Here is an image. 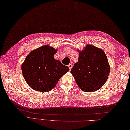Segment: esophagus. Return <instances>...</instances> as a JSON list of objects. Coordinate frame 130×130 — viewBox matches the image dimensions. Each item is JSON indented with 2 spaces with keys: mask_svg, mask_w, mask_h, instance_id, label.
<instances>
[{
  "mask_svg": "<svg viewBox=\"0 0 130 130\" xmlns=\"http://www.w3.org/2000/svg\"><path fill=\"white\" fill-rule=\"evenodd\" d=\"M68 67L69 68V70H71L72 67V65L71 64H68Z\"/></svg>",
  "mask_w": 130,
  "mask_h": 130,
  "instance_id": "esophagus-1",
  "label": "esophagus"
}]
</instances>
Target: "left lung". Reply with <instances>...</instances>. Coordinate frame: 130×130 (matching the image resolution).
<instances>
[{"instance_id": "8db88e82", "label": "left lung", "mask_w": 130, "mask_h": 130, "mask_svg": "<svg viewBox=\"0 0 130 130\" xmlns=\"http://www.w3.org/2000/svg\"><path fill=\"white\" fill-rule=\"evenodd\" d=\"M110 71L107 57L103 51L88 45L79 52L78 62L75 63L71 73L82 90L93 92L105 83Z\"/></svg>"}]
</instances>
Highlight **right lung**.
Returning <instances> with one entry per match:
<instances>
[{"label":"right lung","instance_id":"right-lung-1","mask_svg":"<svg viewBox=\"0 0 130 130\" xmlns=\"http://www.w3.org/2000/svg\"><path fill=\"white\" fill-rule=\"evenodd\" d=\"M57 50L45 45L31 51L21 66L26 83L32 89L48 92L58 83L63 74L69 71L68 66L53 57Z\"/></svg>","mask_w":130,"mask_h":130}]
</instances>
